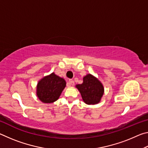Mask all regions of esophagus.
<instances>
[{
    "mask_svg": "<svg viewBox=\"0 0 148 148\" xmlns=\"http://www.w3.org/2000/svg\"><path fill=\"white\" fill-rule=\"evenodd\" d=\"M69 83L70 84V86H74V80H72V79H69Z\"/></svg>",
    "mask_w": 148,
    "mask_h": 148,
    "instance_id": "esophagus-1",
    "label": "esophagus"
}]
</instances>
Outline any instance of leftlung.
<instances>
[{
    "instance_id": "left-lung-1",
    "label": "left lung",
    "mask_w": 148,
    "mask_h": 148,
    "mask_svg": "<svg viewBox=\"0 0 148 148\" xmlns=\"http://www.w3.org/2000/svg\"><path fill=\"white\" fill-rule=\"evenodd\" d=\"M85 103L94 105L99 103L104 92V88L101 82L91 74L83 77V83L76 85Z\"/></svg>"
}]
</instances>
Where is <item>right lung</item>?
Instances as JSON below:
<instances>
[{
	"mask_svg": "<svg viewBox=\"0 0 148 148\" xmlns=\"http://www.w3.org/2000/svg\"><path fill=\"white\" fill-rule=\"evenodd\" d=\"M65 87L66 81L52 72L39 80L36 86V95L43 103H53L59 99Z\"/></svg>",
	"mask_w": 148,
	"mask_h": 148,
	"instance_id": "1",
	"label": "right lung"
}]
</instances>
